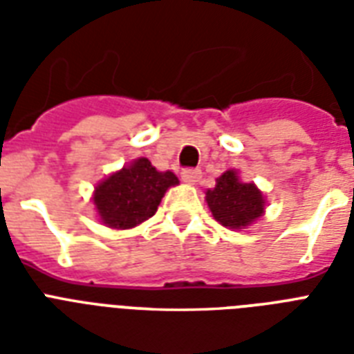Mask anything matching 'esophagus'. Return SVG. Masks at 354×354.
<instances>
[{
  "instance_id": "obj_1",
  "label": "esophagus",
  "mask_w": 354,
  "mask_h": 354,
  "mask_svg": "<svg viewBox=\"0 0 354 354\" xmlns=\"http://www.w3.org/2000/svg\"><path fill=\"white\" fill-rule=\"evenodd\" d=\"M200 176H202L200 169H183L182 171V180L185 183H191V185H194V183L198 182Z\"/></svg>"
}]
</instances>
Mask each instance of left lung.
Wrapping results in <instances>:
<instances>
[{
    "mask_svg": "<svg viewBox=\"0 0 354 354\" xmlns=\"http://www.w3.org/2000/svg\"><path fill=\"white\" fill-rule=\"evenodd\" d=\"M205 202L216 222L230 230H244L264 213V196L255 183H244L236 171H226L207 189Z\"/></svg>",
    "mask_w": 354,
    "mask_h": 354,
    "instance_id": "8db88e82",
    "label": "left lung"
}]
</instances>
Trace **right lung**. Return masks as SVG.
Returning <instances> with one entry per match:
<instances>
[{
  "mask_svg": "<svg viewBox=\"0 0 354 354\" xmlns=\"http://www.w3.org/2000/svg\"><path fill=\"white\" fill-rule=\"evenodd\" d=\"M172 185H178L174 172L156 171L147 158H139L97 185L93 193L97 215L108 227L130 230L154 215Z\"/></svg>",
  "mask_w": 354,
  "mask_h": 354,
  "instance_id": "1",
  "label": "right lung"
}]
</instances>
